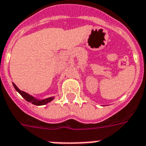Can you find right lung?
Listing matches in <instances>:
<instances>
[{"mask_svg": "<svg viewBox=\"0 0 146 146\" xmlns=\"http://www.w3.org/2000/svg\"><path fill=\"white\" fill-rule=\"evenodd\" d=\"M13 85L15 89H16V90H17V91L18 92L20 95H21L22 97L24 98L27 102H31L32 104H35V105H44V104H46L47 103L51 102V101L54 99V97H50L48 98H46V99H44V100L35 99V98L33 97V96H30V95H29L28 93H26V92H23L21 91V90H19L14 83H13Z\"/></svg>", "mask_w": 146, "mask_h": 146, "instance_id": "add662e5", "label": "right lung"}]
</instances>
